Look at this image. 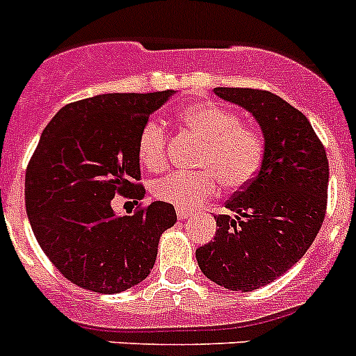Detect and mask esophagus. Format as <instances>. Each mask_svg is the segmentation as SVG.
<instances>
[{"label": "esophagus", "instance_id": "34e87169", "mask_svg": "<svg viewBox=\"0 0 356 356\" xmlns=\"http://www.w3.org/2000/svg\"><path fill=\"white\" fill-rule=\"evenodd\" d=\"M176 215H178V218H180V220H185V218L192 217V211H185V210H176Z\"/></svg>", "mask_w": 356, "mask_h": 356}]
</instances>
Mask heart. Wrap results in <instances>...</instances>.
<instances>
[{
    "instance_id": "b5f03b06",
    "label": "heart",
    "mask_w": 356,
    "mask_h": 356,
    "mask_svg": "<svg viewBox=\"0 0 356 356\" xmlns=\"http://www.w3.org/2000/svg\"><path fill=\"white\" fill-rule=\"evenodd\" d=\"M187 132L203 141L195 155V171L171 172L156 178L152 194L180 210H195L215 197L222 184L226 191L247 187L265 161V136L257 127L242 123L233 109L213 102H200L180 113ZM168 130L149 120L138 138V159L148 171H159L168 161Z\"/></svg>"
}]
</instances>
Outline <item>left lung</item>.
<instances>
[{"mask_svg":"<svg viewBox=\"0 0 356 356\" xmlns=\"http://www.w3.org/2000/svg\"><path fill=\"white\" fill-rule=\"evenodd\" d=\"M259 123L265 161L226 203L236 217L215 215L213 242L195 250L201 272L231 291H254L288 272L307 252L325 220L328 159L305 114L265 90L215 88Z\"/></svg>","mask_w":356,"mask_h":356,"instance_id":"left-lung-1","label":"left lung"}]
</instances>
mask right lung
I'll return each instance as SVG.
<instances>
[{
  "label": "right lung",
  "mask_w": 356,
  "mask_h": 356,
  "mask_svg": "<svg viewBox=\"0 0 356 356\" xmlns=\"http://www.w3.org/2000/svg\"><path fill=\"white\" fill-rule=\"evenodd\" d=\"M175 91L107 93L65 106L49 122L26 169V211L38 245L70 282L122 293L152 272L161 234L176 222L155 201L118 217L114 195L143 200L138 138Z\"/></svg>",
  "instance_id": "obj_1"
}]
</instances>
